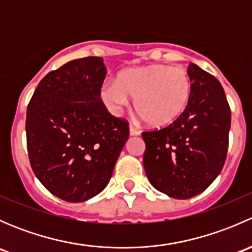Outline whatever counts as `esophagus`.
<instances>
[{
	"mask_svg": "<svg viewBox=\"0 0 252 252\" xmlns=\"http://www.w3.org/2000/svg\"><path fill=\"white\" fill-rule=\"evenodd\" d=\"M129 134H130L131 136H136V135H140V130L139 129H136L135 126H129Z\"/></svg>",
	"mask_w": 252,
	"mask_h": 252,
	"instance_id": "34e87169",
	"label": "esophagus"
}]
</instances>
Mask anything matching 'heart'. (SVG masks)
Segmentation results:
<instances>
[{
  "label": "heart",
  "mask_w": 252,
  "mask_h": 252,
  "mask_svg": "<svg viewBox=\"0 0 252 252\" xmlns=\"http://www.w3.org/2000/svg\"><path fill=\"white\" fill-rule=\"evenodd\" d=\"M100 96L107 110L119 114L134 98V108L151 126H166L179 118L189 105L191 79L180 67L154 64L121 72L117 83L105 81Z\"/></svg>",
  "instance_id": "heart-1"
}]
</instances>
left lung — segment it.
Wrapping results in <instances>:
<instances>
[{"label":"left lung","instance_id":"1","mask_svg":"<svg viewBox=\"0 0 252 252\" xmlns=\"http://www.w3.org/2000/svg\"><path fill=\"white\" fill-rule=\"evenodd\" d=\"M191 96L184 113L158 130L142 131L150 183L174 199L207 189L227 158L230 107L220 81L190 63Z\"/></svg>","mask_w":252,"mask_h":252}]
</instances>
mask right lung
Listing matches in <instances>:
<instances>
[{
	"mask_svg": "<svg viewBox=\"0 0 252 252\" xmlns=\"http://www.w3.org/2000/svg\"><path fill=\"white\" fill-rule=\"evenodd\" d=\"M101 57L73 60L42 78L28 105L27 147L41 184L68 202L102 191L129 136L100 97L106 78Z\"/></svg>",
	"mask_w": 252,
	"mask_h": 252,
	"instance_id": "add662e5",
	"label": "right lung"
}]
</instances>
